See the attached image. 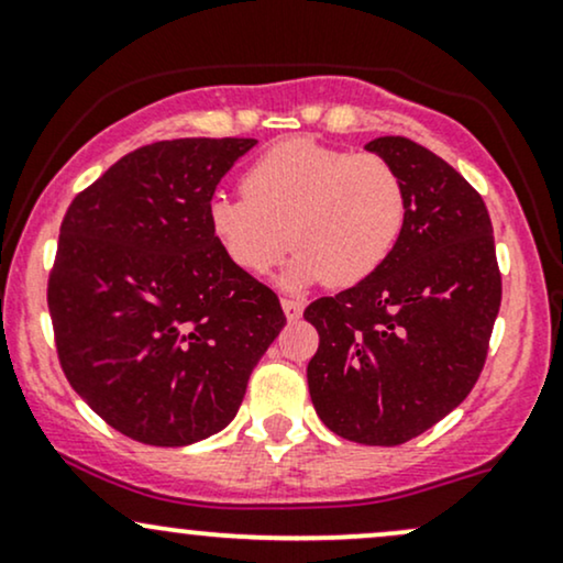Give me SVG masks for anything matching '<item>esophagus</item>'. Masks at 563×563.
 I'll use <instances>...</instances> for the list:
<instances>
[{"mask_svg": "<svg viewBox=\"0 0 563 563\" xmlns=\"http://www.w3.org/2000/svg\"><path fill=\"white\" fill-rule=\"evenodd\" d=\"M280 307H283V311H286V317L290 322H296L303 314V303L296 301V299H283Z\"/></svg>", "mask_w": 563, "mask_h": 563, "instance_id": "obj_1", "label": "esophagus"}]
</instances>
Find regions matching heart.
Here are the masks:
<instances>
[{
	"label": "heart",
	"mask_w": 563,
	"mask_h": 563,
	"mask_svg": "<svg viewBox=\"0 0 563 563\" xmlns=\"http://www.w3.org/2000/svg\"><path fill=\"white\" fill-rule=\"evenodd\" d=\"M241 191L209 199V233L249 275H267L294 243L286 288L367 280L404 233V180L380 154L288 139L249 165Z\"/></svg>",
	"instance_id": "obj_1"
}]
</instances>
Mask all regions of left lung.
I'll use <instances>...</instances> for the list:
<instances>
[{"label":"left lung","mask_w":563,"mask_h":563,"mask_svg":"<svg viewBox=\"0 0 563 563\" xmlns=\"http://www.w3.org/2000/svg\"><path fill=\"white\" fill-rule=\"evenodd\" d=\"M364 148L401 175L404 233L375 275L303 311L320 333L307 380L335 435L401 445L475 388L500 307V273L483 196L449 162L404 135Z\"/></svg>","instance_id":"1"}]
</instances>
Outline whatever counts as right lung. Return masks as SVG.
Segmentation results:
<instances>
[{
	"mask_svg": "<svg viewBox=\"0 0 563 563\" xmlns=\"http://www.w3.org/2000/svg\"><path fill=\"white\" fill-rule=\"evenodd\" d=\"M256 139L135 148L73 199L49 275L67 380L148 445H191L235 417L286 324L280 301L220 252L207 205Z\"/></svg>",
	"mask_w": 563,
	"mask_h": 563,
	"instance_id": "1",
	"label": "right lung"
}]
</instances>
